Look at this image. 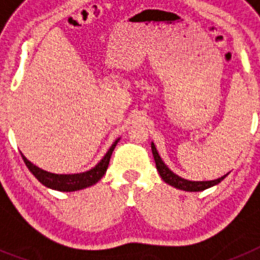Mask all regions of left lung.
<instances>
[{
    "label": "left lung",
    "instance_id": "obj_1",
    "mask_svg": "<svg viewBox=\"0 0 260 260\" xmlns=\"http://www.w3.org/2000/svg\"><path fill=\"white\" fill-rule=\"evenodd\" d=\"M151 148H152V153H153V158H155V162H156V169L158 171L160 176H161L162 180L165 181L169 185L174 186L177 189H181V190H185V191H202V190H206L208 187L213 185H217L219 182H221L222 180L225 178V176L220 177L217 180H213V181H201V182H195V181H187V180H183L181 177H178L177 174H174L173 172L169 171V168L162 162L161 157L158 156L157 151H156V147L155 144H151Z\"/></svg>",
    "mask_w": 260,
    "mask_h": 260
}]
</instances>
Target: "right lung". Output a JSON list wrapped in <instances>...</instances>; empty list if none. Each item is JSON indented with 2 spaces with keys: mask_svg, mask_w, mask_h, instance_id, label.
<instances>
[{
  "mask_svg": "<svg viewBox=\"0 0 260 260\" xmlns=\"http://www.w3.org/2000/svg\"><path fill=\"white\" fill-rule=\"evenodd\" d=\"M118 141L119 139H117V141L112 144V147L109 148L107 155L103 157L102 161L99 162L95 168H92L91 171L79 174L49 173V172L43 171V169H40V168H38L36 165L32 164V162L28 161L23 155L22 157L24 164H26L27 168L29 169V172H31V173L34 174V176H35L44 186H47L49 189L58 190V191H77V190L88 187V186L98 182L99 180H102V177L105 174V172H107L108 169V165H109L110 156H112V152H113L114 147L117 146Z\"/></svg>",
  "mask_w": 260,
  "mask_h": 260,
  "instance_id": "1",
  "label": "right lung"
}]
</instances>
